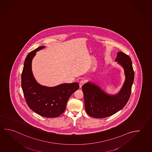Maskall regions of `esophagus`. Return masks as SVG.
I'll return each mask as SVG.
<instances>
[{
  "label": "esophagus",
  "mask_w": 152,
  "mask_h": 152,
  "mask_svg": "<svg viewBox=\"0 0 152 152\" xmlns=\"http://www.w3.org/2000/svg\"><path fill=\"white\" fill-rule=\"evenodd\" d=\"M84 83H85V81L84 80H80V83H79V85H80V88H82V86L84 84Z\"/></svg>",
  "instance_id": "1"
}]
</instances>
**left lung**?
Here are the masks:
<instances>
[{
	"instance_id": "8db88e82",
	"label": "left lung",
	"mask_w": 152,
	"mask_h": 152,
	"mask_svg": "<svg viewBox=\"0 0 152 152\" xmlns=\"http://www.w3.org/2000/svg\"><path fill=\"white\" fill-rule=\"evenodd\" d=\"M115 61L123 67L125 75L122 88L117 94H108L99 86L90 82L82 87L85 110L91 117L102 118L112 116L122 109L130 98L134 76L131 60L129 56L120 52Z\"/></svg>"
}]
</instances>
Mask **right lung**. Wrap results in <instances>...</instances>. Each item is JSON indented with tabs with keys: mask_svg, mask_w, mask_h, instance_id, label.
<instances>
[{
	"mask_svg": "<svg viewBox=\"0 0 152 152\" xmlns=\"http://www.w3.org/2000/svg\"><path fill=\"white\" fill-rule=\"evenodd\" d=\"M44 48V46H40L27 55L22 72V88L30 109L40 116L53 118L64 112L68 100L79 88V84L78 83H66L46 87L37 82L32 74L31 62L36 52Z\"/></svg>",
	"mask_w": 152,
	"mask_h": 152,
	"instance_id": "right-lung-1",
	"label": "right lung"
}]
</instances>
